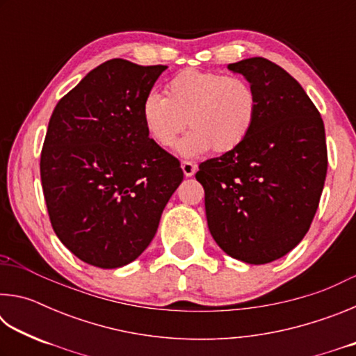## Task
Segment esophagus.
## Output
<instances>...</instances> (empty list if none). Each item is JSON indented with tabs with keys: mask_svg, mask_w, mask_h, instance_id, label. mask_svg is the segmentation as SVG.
Listing matches in <instances>:
<instances>
[{
	"mask_svg": "<svg viewBox=\"0 0 356 356\" xmlns=\"http://www.w3.org/2000/svg\"><path fill=\"white\" fill-rule=\"evenodd\" d=\"M180 166H182V171L186 177L195 176V172L197 170V166L195 163H191V161H182V165Z\"/></svg>",
	"mask_w": 356,
	"mask_h": 356,
	"instance_id": "34e87169",
	"label": "esophagus"
}]
</instances>
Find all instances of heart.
<instances>
[{
    "mask_svg": "<svg viewBox=\"0 0 356 356\" xmlns=\"http://www.w3.org/2000/svg\"><path fill=\"white\" fill-rule=\"evenodd\" d=\"M259 100L252 84L237 75L184 70L165 84L163 95L150 92L143 100L141 119L150 140L170 149L186 127L177 146L184 156H197L215 147L237 149L254 127Z\"/></svg>",
    "mask_w": 356,
    "mask_h": 356,
    "instance_id": "obj_1",
    "label": "heart"
}]
</instances>
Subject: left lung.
I'll use <instances>...</instances> for the list:
<instances>
[{"label": "left lung", "mask_w": 356, "mask_h": 356, "mask_svg": "<svg viewBox=\"0 0 356 356\" xmlns=\"http://www.w3.org/2000/svg\"><path fill=\"white\" fill-rule=\"evenodd\" d=\"M256 89L254 127L237 149L200 165L209 231L237 261L268 264L308 232L327 176L323 120L280 65L250 58L227 65Z\"/></svg>", "instance_id": "left-lung-1"}]
</instances>
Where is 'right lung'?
Segmentation results:
<instances>
[{"label":"right lung","mask_w":356,"mask_h":356,"mask_svg":"<svg viewBox=\"0 0 356 356\" xmlns=\"http://www.w3.org/2000/svg\"><path fill=\"white\" fill-rule=\"evenodd\" d=\"M166 65L110 59L58 102L40 155L58 238L83 262L124 267L155 237L180 163L146 134L141 105Z\"/></svg>","instance_id":"obj_1"}]
</instances>
